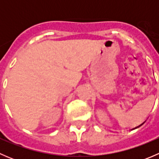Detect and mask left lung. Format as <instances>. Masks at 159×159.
<instances>
[{
  "mask_svg": "<svg viewBox=\"0 0 159 159\" xmlns=\"http://www.w3.org/2000/svg\"><path fill=\"white\" fill-rule=\"evenodd\" d=\"M145 121H144V122H143V123H142V124H141V125H139V126H137V127L134 128V129H131V130H134V129H138V128H139V127H140V126H142V125H143V124H144V123H145Z\"/></svg>",
  "mask_w": 159,
  "mask_h": 159,
  "instance_id": "1",
  "label": "left lung"
}]
</instances>
